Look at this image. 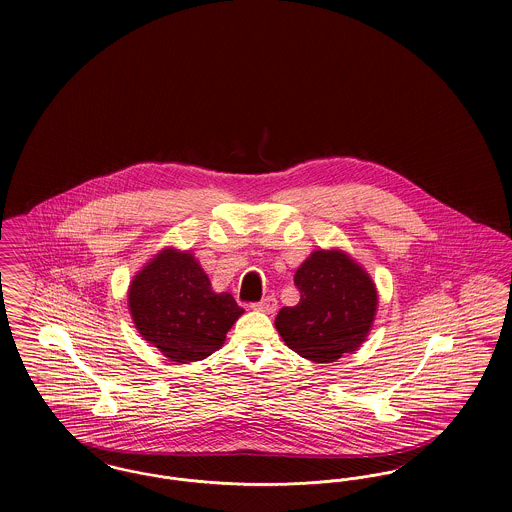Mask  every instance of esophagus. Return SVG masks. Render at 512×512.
<instances>
[{
  "label": "esophagus",
  "instance_id": "1",
  "mask_svg": "<svg viewBox=\"0 0 512 512\" xmlns=\"http://www.w3.org/2000/svg\"><path fill=\"white\" fill-rule=\"evenodd\" d=\"M251 307H253L255 311H261V313H267V315H274L276 309H278V301H276L274 295H267L263 301L253 303Z\"/></svg>",
  "mask_w": 512,
  "mask_h": 512
}]
</instances>
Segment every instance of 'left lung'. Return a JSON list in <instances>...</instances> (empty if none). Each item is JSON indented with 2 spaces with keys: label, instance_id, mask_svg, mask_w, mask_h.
<instances>
[{
  "label": "left lung",
  "instance_id": "obj_1",
  "mask_svg": "<svg viewBox=\"0 0 512 512\" xmlns=\"http://www.w3.org/2000/svg\"><path fill=\"white\" fill-rule=\"evenodd\" d=\"M293 282L301 299L274 320L290 349L303 359L332 363L361 347L378 307L365 268L340 249H318L297 268Z\"/></svg>",
  "mask_w": 512,
  "mask_h": 512
}]
</instances>
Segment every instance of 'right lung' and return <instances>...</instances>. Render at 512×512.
Wrapping results in <instances>:
<instances>
[{
    "instance_id": "1",
    "label": "right lung",
    "mask_w": 512,
    "mask_h": 512,
    "mask_svg": "<svg viewBox=\"0 0 512 512\" xmlns=\"http://www.w3.org/2000/svg\"><path fill=\"white\" fill-rule=\"evenodd\" d=\"M128 309L140 336L174 363H194L215 353L244 315L230 293L213 292L190 251L174 247L159 251L134 276Z\"/></svg>"
}]
</instances>
